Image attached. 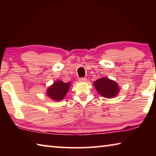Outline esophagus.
I'll return each mask as SVG.
<instances>
[{
	"mask_svg": "<svg viewBox=\"0 0 156 156\" xmlns=\"http://www.w3.org/2000/svg\"><path fill=\"white\" fill-rule=\"evenodd\" d=\"M87 79L86 78H79V80L81 81V82H85Z\"/></svg>",
	"mask_w": 156,
	"mask_h": 156,
	"instance_id": "34e87169",
	"label": "esophagus"
}]
</instances>
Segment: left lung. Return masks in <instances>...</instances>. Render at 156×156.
Instances as JSON below:
<instances>
[{
    "mask_svg": "<svg viewBox=\"0 0 156 156\" xmlns=\"http://www.w3.org/2000/svg\"><path fill=\"white\" fill-rule=\"evenodd\" d=\"M94 87L100 95L107 98H112L119 92L118 84L107 78H101L95 81Z\"/></svg>",
    "mask_w": 156,
    "mask_h": 156,
    "instance_id": "8db88e82",
    "label": "left lung"
}]
</instances>
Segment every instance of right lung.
I'll use <instances>...</instances> for the list:
<instances>
[{"label": "right lung", "mask_w": 156, "mask_h": 156, "mask_svg": "<svg viewBox=\"0 0 156 156\" xmlns=\"http://www.w3.org/2000/svg\"><path fill=\"white\" fill-rule=\"evenodd\" d=\"M70 84V83H65L61 80H58L47 89V96L52 100L60 101L64 98Z\"/></svg>", "instance_id": "right-lung-1"}]
</instances>
